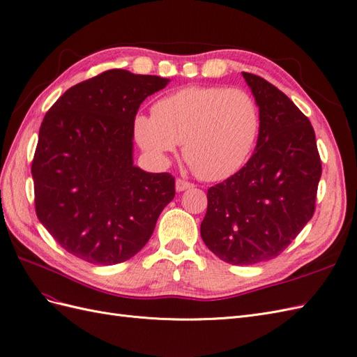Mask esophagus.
<instances>
[{
  "label": "esophagus",
  "mask_w": 357,
  "mask_h": 357,
  "mask_svg": "<svg viewBox=\"0 0 357 357\" xmlns=\"http://www.w3.org/2000/svg\"><path fill=\"white\" fill-rule=\"evenodd\" d=\"M192 188H195V185H192V183H189L186 180H181V178L176 180V190L177 192H183V190H188Z\"/></svg>",
  "instance_id": "34e87169"
}]
</instances>
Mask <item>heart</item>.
Wrapping results in <instances>:
<instances>
[{
  "instance_id": "1",
  "label": "heart",
  "mask_w": 357,
  "mask_h": 357,
  "mask_svg": "<svg viewBox=\"0 0 357 357\" xmlns=\"http://www.w3.org/2000/svg\"><path fill=\"white\" fill-rule=\"evenodd\" d=\"M152 114L134 119L138 146L165 165L183 143V156L207 181L225 180L243 168L261 126L253 96L225 86H186L158 100Z\"/></svg>"
}]
</instances>
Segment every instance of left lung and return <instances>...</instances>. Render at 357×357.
Returning <instances> with one entry per match:
<instances>
[{
    "label": "left lung",
    "mask_w": 357,
    "mask_h": 357,
    "mask_svg": "<svg viewBox=\"0 0 357 357\" xmlns=\"http://www.w3.org/2000/svg\"><path fill=\"white\" fill-rule=\"evenodd\" d=\"M243 77L261 114L256 152L208 189L201 236L222 261L255 265L282 253L312 218L321 162L308 117L265 79Z\"/></svg>",
    "instance_id": "obj_1"
}]
</instances>
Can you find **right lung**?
<instances>
[{
  "mask_svg": "<svg viewBox=\"0 0 357 357\" xmlns=\"http://www.w3.org/2000/svg\"><path fill=\"white\" fill-rule=\"evenodd\" d=\"M168 82L104 71L63 92L43 119L31 167L36 213L73 256L95 265L128 261L174 198V177L132 160L139 104Z\"/></svg>",
  "mask_w": 357,
  "mask_h": 357,
  "instance_id": "1",
  "label": "right lung"
}]
</instances>
